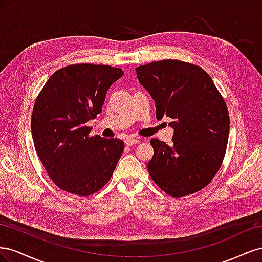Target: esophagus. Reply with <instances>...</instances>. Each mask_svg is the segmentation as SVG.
Returning a JSON list of instances; mask_svg holds the SVG:
<instances>
[{
	"label": "esophagus",
	"mask_w": 262,
	"mask_h": 262,
	"mask_svg": "<svg viewBox=\"0 0 262 262\" xmlns=\"http://www.w3.org/2000/svg\"><path fill=\"white\" fill-rule=\"evenodd\" d=\"M140 142V139H136V138H126L125 140H124V143H125V145H128V146H131V145H134V144H138Z\"/></svg>",
	"instance_id": "1"
}]
</instances>
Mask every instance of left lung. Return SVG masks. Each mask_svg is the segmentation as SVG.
I'll list each match as a JSON object with an SVG mask.
<instances>
[{
    "instance_id": "8db88e82",
    "label": "left lung",
    "mask_w": 262,
    "mask_h": 262,
    "mask_svg": "<svg viewBox=\"0 0 262 262\" xmlns=\"http://www.w3.org/2000/svg\"><path fill=\"white\" fill-rule=\"evenodd\" d=\"M140 84L155 101L156 119L166 116L172 145L152 139L149 176L167 194L180 198L209 185L226 152L229 116L210 75L200 67L163 60L136 69Z\"/></svg>"
}]
</instances>
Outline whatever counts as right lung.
<instances>
[{"instance_id":"add662e5","label":"right lung","mask_w":262,"mask_h":262,"mask_svg":"<svg viewBox=\"0 0 262 262\" xmlns=\"http://www.w3.org/2000/svg\"><path fill=\"white\" fill-rule=\"evenodd\" d=\"M123 75L109 66L83 63L54 72L39 93L31 115L36 152L62 190L87 196L112 178L124 143L90 137L86 123L101 113L107 91Z\"/></svg>"}]
</instances>
